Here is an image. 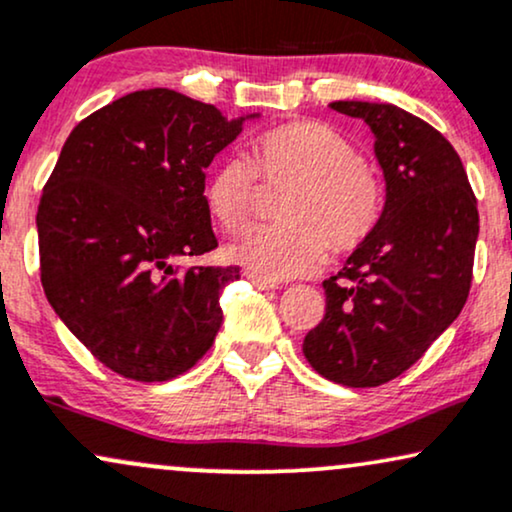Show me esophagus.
Segmentation results:
<instances>
[{
  "label": "esophagus",
  "mask_w": 512,
  "mask_h": 512,
  "mask_svg": "<svg viewBox=\"0 0 512 512\" xmlns=\"http://www.w3.org/2000/svg\"><path fill=\"white\" fill-rule=\"evenodd\" d=\"M248 278H250L252 286L260 288V290H278V288H281V286H278V283H274V281H267V278H262V276L248 274Z\"/></svg>",
  "instance_id": "esophagus-1"
}]
</instances>
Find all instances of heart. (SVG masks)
Here are the masks:
<instances>
[{
  "mask_svg": "<svg viewBox=\"0 0 512 512\" xmlns=\"http://www.w3.org/2000/svg\"><path fill=\"white\" fill-rule=\"evenodd\" d=\"M264 189L288 191L278 205L281 229L255 231L226 257L267 281L307 276L333 252L357 250L383 217L385 189L357 146L326 122L295 120L252 139L250 155L219 163L205 181V208L226 234L252 222Z\"/></svg>",
  "mask_w": 512,
  "mask_h": 512,
  "instance_id": "obj_1",
  "label": "heart"
}]
</instances>
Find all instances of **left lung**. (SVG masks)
<instances>
[{"label": "left lung", "mask_w": 512, "mask_h": 512, "mask_svg": "<svg viewBox=\"0 0 512 512\" xmlns=\"http://www.w3.org/2000/svg\"><path fill=\"white\" fill-rule=\"evenodd\" d=\"M331 108L371 127L387 200L368 241L323 281L326 314L302 352L333 383L378 387L409 371L461 314L480 215L461 158L435 127L392 103Z\"/></svg>", "instance_id": "8db88e82"}]
</instances>
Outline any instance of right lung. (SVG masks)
<instances>
[{"mask_svg": "<svg viewBox=\"0 0 512 512\" xmlns=\"http://www.w3.org/2000/svg\"><path fill=\"white\" fill-rule=\"evenodd\" d=\"M210 103L141 89L77 125L37 208L44 295L70 333L127 380L196 366L238 267H184L217 248L205 167L241 132Z\"/></svg>", "mask_w": 512, "mask_h": 512, "instance_id": "1", "label": "right lung"}]
</instances>
